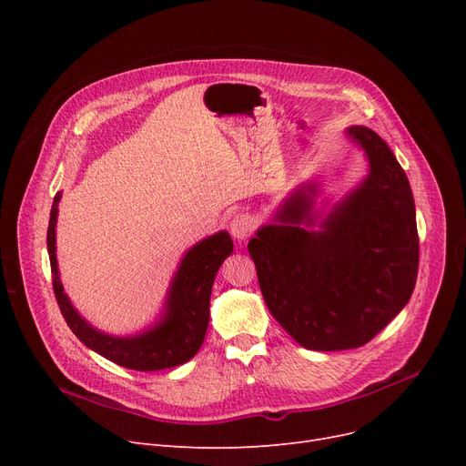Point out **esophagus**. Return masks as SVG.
<instances>
[{"mask_svg":"<svg viewBox=\"0 0 466 466\" xmlns=\"http://www.w3.org/2000/svg\"><path fill=\"white\" fill-rule=\"evenodd\" d=\"M230 232H232V238L238 243L248 241V238L253 234V220H251V217H248V215H236L232 218V223H230Z\"/></svg>","mask_w":466,"mask_h":466,"instance_id":"34e87169","label":"esophagus"}]
</instances>
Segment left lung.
Returning a JSON list of instances; mask_svg holds the SVG:
<instances>
[{"label":"left lung","instance_id":"left-lung-1","mask_svg":"<svg viewBox=\"0 0 466 466\" xmlns=\"http://www.w3.org/2000/svg\"><path fill=\"white\" fill-rule=\"evenodd\" d=\"M346 136L369 171L346 196L315 208L321 188H292L249 241L264 302L306 350L339 351L370 341L408 304L420 266L410 181L370 128Z\"/></svg>","mask_w":466,"mask_h":466}]
</instances>
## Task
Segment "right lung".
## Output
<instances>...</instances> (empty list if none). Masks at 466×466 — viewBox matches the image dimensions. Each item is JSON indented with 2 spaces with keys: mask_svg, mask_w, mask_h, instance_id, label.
Returning <instances> with one entry per match:
<instances>
[{
  "mask_svg": "<svg viewBox=\"0 0 466 466\" xmlns=\"http://www.w3.org/2000/svg\"><path fill=\"white\" fill-rule=\"evenodd\" d=\"M62 192H56L46 230L53 287L67 327L83 344L107 360L130 370L153 372L185 364L200 351L209 325V299L220 264L232 255L234 243L227 230L204 238L183 255L169 281L166 300L157 321L147 329L115 336L92 327L71 304L60 281L56 260V220Z\"/></svg>",
  "mask_w": 466,
  "mask_h": 466,
  "instance_id": "right-lung-1",
  "label": "right lung"
}]
</instances>
